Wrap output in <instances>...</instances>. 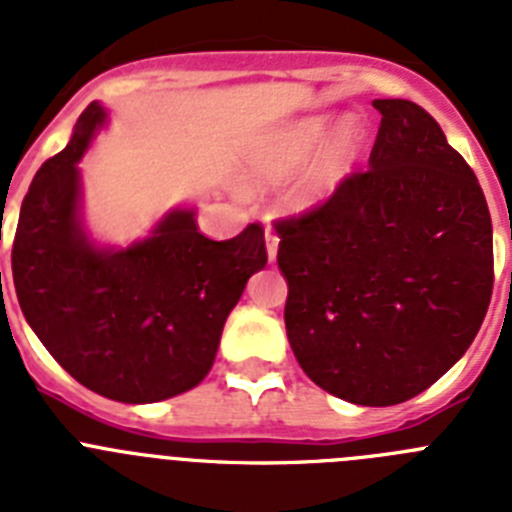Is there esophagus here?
Segmentation results:
<instances>
[{
  "label": "esophagus",
  "mask_w": 512,
  "mask_h": 512,
  "mask_svg": "<svg viewBox=\"0 0 512 512\" xmlns=\"http://www.w3.org/2000/svg\"><path fill=\"white\" fill-rule=\"evenodd\" d=\"M264 241H266V256H269V261L277 259V251H279V238L274 230L266 228V235H264Z\"/></svg>",
  "instance_id": "obj_1"
}]
</instances>
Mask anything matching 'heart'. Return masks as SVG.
Instances as JSON below:
<instances>
[{
  "instance_id": "1",
  "label": "heart",
  "mask_w": 512,
  "mask_h": 512,
  "mask_svg": "<svg viewBox=\"0 0 512 512\" xmlns=\"http://www.w3.org/2000/svg\"><path fill=\"white\" fill-rule=\"evenodd\" d=\"M328 128L330 115H310L266 133L243 156V182L269 192L302 168L289 187V202L300 212L323 207L356 174L369 143L366 125L354 115L343 117L323 141Z\"/></svg>"
}]
</instances>
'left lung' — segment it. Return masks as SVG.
Wrapping results in <instances>:
<instances>
[{
  "label": "left lung",
  "mask_w": 512,
  "mask_h": 512,
  "mask_svg": "<svg viewBox=\"0 0 512 512\" xmlns=\"http://www.w3.org/2000/svg\"><path fill=\"white\" fill-rule=\"evenodd\" d=\"M369 171L277 225L289 346L330 395L400 405L467 354L492 295V220L477 176L410 99H374Z\"/></svg>",
  "instance_id": "8db88e82"
}]
</instances>
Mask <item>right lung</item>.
Masks as SVG:
<instances>
[{
    "label": "right lung",
    "mask_w": 512,
    "mask_h": 512,
    "mask_svg": "<svg viewBox=\"0 0 512 512\" xmlns=\"http://www.w3.org/2000/svg\"><path fill=\"white\" fill-rule=\"evenodd\" d=\"M107 110L92 102L69 146L25 194L12 279L27 325L53 359L107 400L148 405L192 390L215 364L230 310L266 266L264 230L210 241L192 205L174 207L146 238L115 246L84 220L81 158Z\"/></svg>",
    "instance_id": "add662e5"
}]
</instances>
